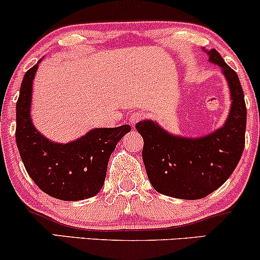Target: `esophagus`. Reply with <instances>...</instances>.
<instances>
[{
	"label": "esophagus",
	"mask_w": 260,
	"mask_h": 260,
	"mask_svg": "<svg viewBox=\"0 0 260 260\" xmlns=\"http://www.w3.org/2000/svg\"><path fill=\"white\" fill-rule=\"evenodd\" d=\"M144 117H145V113L144 112H142V111L134 112V113H132V116H131V117H129V123L132 124V126H134V124H136L137 122L142 121Z\"/></svg>",
	"instance_id": "1"
}]
</instances>
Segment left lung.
Masks as SVG:
<instances>
[{
	"mask_svg": "<svg viewBox=\"0 0 260 260\" xmlns=\"http://www.w3.org/2000/svg\"><path fill=\"white\" fill-rule=\"evenodd\" d=\"M209 61L220 66L231 91V111L225 124L202 138L172 136L153 121L136 129L144 140L143 161L156 192L180 199H201L221 187L242 156L247 109L237 73L216 50H207Z\"/></svg>",
	"mask_w": 260,
	"mask_h": 260,
	"instance_id": "8db88e82",
	"label": "left lung"
}]
</instances>
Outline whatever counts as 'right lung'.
I'll return each instance as SVG.
<instances>
[{"label": "right lung", "mask_w": 260, "mask_h": 260, "mask_svg": "<svg viewBox=\"0 0 260 260\" xmlns=\"http://www.w3.org/2000/svg\"><path fill=\"white\" fill-rule=\"evenodd\" d=\"M37 70L38 63L24 74L16 107V142L26 172L43 192L53 198L82 201L94 197L105 181L110 155L131 127L95 128L68 144L50 142L30 120Z\"/></svg>", "instance_id": "right-lung-1"}]
</instances>
